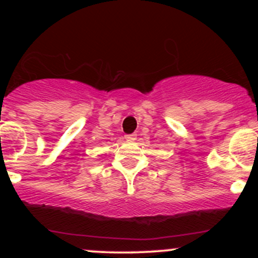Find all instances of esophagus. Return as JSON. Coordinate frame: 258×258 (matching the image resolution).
<instances>
[{"label":"esophagus","mask_w":258,"mask_h":258,"mask_svg":"<svg viewBox=\"0 0 258 258\" xmlns=\"http://www.w3.org/2000/svg\"><path fill=\"white\" fill-rule=\"evenodd\" d=\"M125 139H126V141H135L136 135H135V133H132V135H126Z\"/></svg>","instance_id":"obj_1"}]
</instances>
